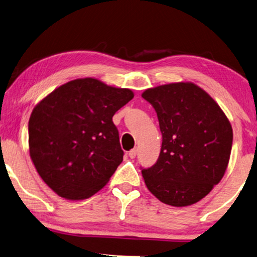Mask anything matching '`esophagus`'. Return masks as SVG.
I'll list each match as a JSON object with an SVG mask.
<instances>
[{"instance_id": "obj_1", "label": "esophagus", "mask_w": 257, "mask_h": 257, "mask_svg": "<svg viewBox=\"0 0 257 257\" xmlns=\"http://www.w3.org/2000/svg\"><path fill=\"white\" fill-rule=\"evenodd\" d=\"M137 153H138V149L137 148H133L132 151L128 152V156L131 157V159H134V157L137 156Z\"/></svg>"}]
</instances>
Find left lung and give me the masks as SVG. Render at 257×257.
Returning a JSON list of instances; mask_svg holds the SVG:
<instances>
[{"label":"left lung","instance_id":"obj_1","mask_svg":"<svg viewBox=\"0 0 257 257\" xmlns=\"http://www.w3.org/2000/svg\"><path fill=\"white\" fill-rule=\"evenodd\" d=\"M141 96L155 109L162 133L159 160L141 171L146 186L169 206L199 202L226 171L233 140L230 120L193 82L157 86Z\"/></svg>","mask_w":257,"mask_h":257}]
</instances>
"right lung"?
<instances>
[{"instance_id": "1", "label": "right lung", "mask_w": 257, "mask_h": 257, "mask_svg": "<svg viewBox=\"0 0 257 257\" xmlns=\"http://www.w3.org/2000/svg\"><path fill=\"white\" fill-rule=\"evenodd\" d=\"M133 96L128 88L81 78L60 86L34 106L30 156L57 195L85 200L105 186L124 155L112 117Z\"/></svg>"}]
</instances>
